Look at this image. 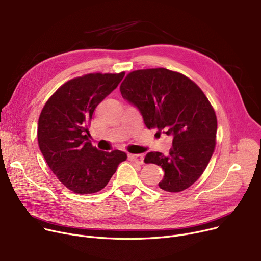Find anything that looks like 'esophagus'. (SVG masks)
<instances>
[{"label": "esophagus", "mask_w": 261, "mask_h": 261, "mask_svg": "<svg viewBox=\"0 0 261 261\" xmlns=\"http://www.w3.org/2000/svg\"><path fill=\"white\" fill-rule=\"evenodd\" d=\"M129 158L138 164L144 163V154H129Z\"/></svg>", "instance_id": "obj_1"}]
</instances>
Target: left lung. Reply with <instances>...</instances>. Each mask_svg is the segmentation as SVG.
I'll use <instances>...</instances> for the list:
<instances>
[{
  "label": "left lung",
  "mask_w": 261,
  "mask_h": 261,
  "mask_svg": "<svg viewBox=\"0 0 261 261\" xmlns=\"http://www.w3.org/2000/svg\"><path fill=\"white\" fill-rule=\"evenodd\" d=\"M122 98L138 108L148 129L171 135L168 155L148 152L145 163L165 172L162 190L179 193L193 185L208 165L216 146L217 117L202 90L167 68L131 72L120 85Z\"/></svg>",
  "instance_id": "obj_1"
}]
</instances>
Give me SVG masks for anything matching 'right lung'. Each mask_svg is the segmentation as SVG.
Returning a JSON list of instances; mask_svg holds the SVG:
<instances>
[{"label":"right lung","mask_w":261,"mask_h":261,"mask_svg":"<svg viewBox=\"0 0 261 261\" xmlns=\"http://www.w3.org/2000/svg\"><path fill=\"white\" fill-rule=\"evenodd\" d=\"M125 73L88 74L65 82L47 100L38 122V143L48 167L79 195L101 190L127 154L101 151L87 133L93 113L117 88Z\"/></svg>","instance_id":"obj_1"}]
</instances>
